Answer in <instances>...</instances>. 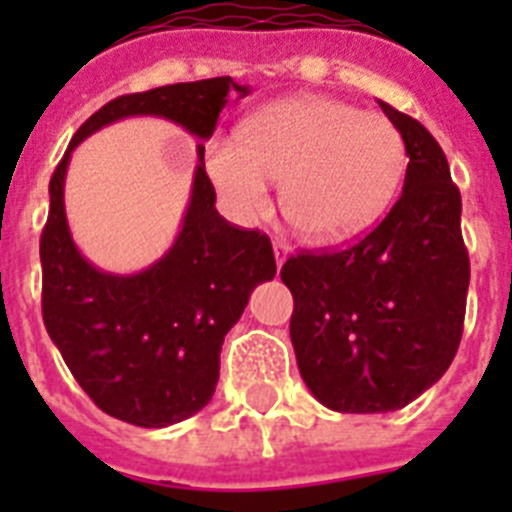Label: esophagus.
<instances>
[{"label": "esophagus", "instance_id": "obj_1", "mask_svg": "<svg viewBox=\"0 0 512 512\" xmlns=\"http://www.w3.org/2000/svg\"><path fill=\"white\" fill-rule=\"evenodd\" d=\"M273 255H276V265L281 268V265H284V260L292 255V247H289L284 239H273Z\"/></svg>", "mask_w": 512, "mask_h": 512}]
</instances>
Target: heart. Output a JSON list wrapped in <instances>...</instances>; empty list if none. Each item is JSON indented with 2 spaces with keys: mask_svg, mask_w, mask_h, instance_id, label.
Listing matches in <instances>:
<instances>
[{
  "mask_svg": "<svg viewBox=\"0 0 512 512\" xmlns=\"http://www.w3.org/2000/svg\"><path fill=\"white\" fill-rule=\"evenodd\" d=\"M207 175L241 220L260 215L279 183L281 215L313 241L348 239L390 207L406 170V146L388 116L332 98H292L249 116L241 143L215 138Z\"/></svg>",
  "mask_w": 512,
  "mask_h": 512,
  "instance_id": "heart-1",
  "label": "heart"
}]
</instances>
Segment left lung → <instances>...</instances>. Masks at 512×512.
Listing matches in <instances>:
<instances>
[{
    "instance_id": "obj_1",
    "label": "left lung",
    "mask_w": 512,
    "mask_h": 512,
    "mask_svg": "<svg viewBox=\"0 0 512 512\" xmlns=\"http://www.w3.org/2000/svg\"><path fill=\"white\" fill-rule=\"evenodd\" d=\"M406 177L385 220L337 252H300L281 268L295 297L289 335L305 385L345 414L404 409L436 385L462 337L470 260L462 199L436 138L388 103Z\"/></svg>"
}]
</instances>
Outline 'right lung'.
Returning a JSON list of instances; mask_svg holds the SVG:
<instances>
[{
  "instance_id": "right-lung-1",
  "label": "right lung",
  "mask_w": 512,
  "mask_h": 512,
  "mask_svg": "<svg viewBox=\"0 0 512 512\" xmlns=\"http://www.w3.org/2000/svg\"><path fill=\"white\" fill-rule=\"evenodd\" d=\"M233 95L244 98L249 87L231 76L122 95L76 130L52 172L39 241L44 327L98 409L140 428H167L209 404L228 329L241 319L252 289L276 276L273 247L265 233L241 231L217 212L199 143L175 244L146 271H100L68 231L63 185L71 151L127 116H159L209 140Z\"/></svg>"
}]
</instances>
